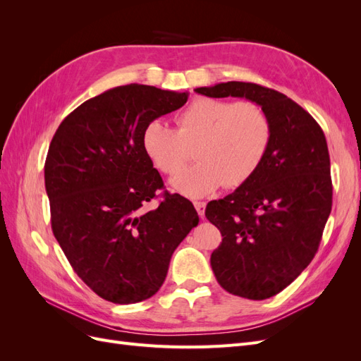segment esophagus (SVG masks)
Masks as SVG:
<instances>
[{
	"mask_svg": "<svg viewBox=\"0 0 361 361\" xmlns=\"http://www.w3.org/2000/svg\"><path fill=\"white\" fill-rule=\"evenodd\" d=\"M194 207L197 214L203 218L204 216V211H206V203L204 202H194Z\"/></svg>",
	"mask_w": 361,
	"mask_h": 361,
	"instance_id": "34e87169",
	"label": "esophagus"
}]
</instances>
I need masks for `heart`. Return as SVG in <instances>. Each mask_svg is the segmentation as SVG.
Instances as JSON below:
<instances>
[{"label":"heart","mask_w":361,"mask_h":361,"mask_svg":"<svg viewBox=\"0 0 361 361\" xmlns=\"http://www.w3.org/2000/svg\"><path fill=\"white\" fill-rule=\"evenodd\" d=\"M178 129L152 120L141 135V146L154 167L174 176L191 158L195 166L171 180L188 197H203L224 183L241 187L264 162L272 138V125L264 108L251 102L199 97L176 116Z\"/></svg>","instance_id":"b5f03b06"}]
</instances>
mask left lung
I'll list each match as a JSON object with an SVG mask.
<instances>
[{
    "instance_id": "8db88e82",
    "label": "left lung",
    "mask_w": 361,
    "mask_h": 361,
    "mask_svg": "<svg viewBox=\"0 0 361 361\" xmlns=\"http://www.w3.org/2000/svg\"><path fill=\"white\" fill-rule=\"evenodd\" d=\"M207 97H245L269 116L272 138L255 176L204 215L223 241L211 255L221 288L248 300L274 297L318 251L333 203L330 155L316 120L286 94L253 82L199 87Z\"/></svg>"
}]
</instances>
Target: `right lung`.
Segmentation results:
<instances>
[{
	"instance_id": "obj_1",
	"label": "right lung",
	"mask_w": 361,
	"mask_h": 361,
	"mask_svg": "<svg viewBox=\"0 0 361 361\" xmlns=\"http://www.w3.org/2000/svg\"><path fill=\"white\" fill-rule=\"evenodd\" d=\"M188 92L114 87L81 104L60 123L45 162L54 236L78 277L101 298L133 304L155 295L173 251L199 215L190 200L164 192L141 146L145 126L176 111Z\"/></svg>"
}]
</instances>
